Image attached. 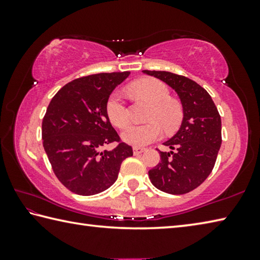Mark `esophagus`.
I'll return each mask as SVG.
<instances>
[{
    "instance_id": "34e87169",
    "label": "esophagus",
    "mask_w": 260,
    "mask_h": 260,
    "mask_svg": "<svg viewBox=\"0 0 260 260\" xmlns=\"http://www.w3.org/2000/svg\"><path fill=\"white\" fill-rule=\"evenodd\" d=\"M144 151H146V149L144 148H134L133 149V152H134V155H141V153H143Z\"/></svg>"
}]
</instances>
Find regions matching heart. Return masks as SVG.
<instances>
[{"mask_svg": "<svg viewBox=\"0 0 260 260\" xmlns=\"http://www.w3.org/2000/svg\"><path fill=\"white\" fill-rule=\"evenodd\" d=\"M128 90L135 98L146 101L151 105L146 125H132L122 132L121 138L126 143L133 147H144L160 138L161 127L166 131H173L179 126L182 118L180 104L171 99L169 88L159 80L146 78L128 87ZM109 120L118 128H124L129 122V113L119 91L110 94L105 104Z\"/></svg>", "mask_w": 260, "mask_h": 260, "instance_id": "heart-1", "label": "heart"}]
</instances>
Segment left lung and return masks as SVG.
Returning <instances> with one entry per match:
<instances>
[{"label": "left lung", "instance_id": "obj_1", "mask_svg": "<svg viewBox=\"0 0 260 260\" xmlns=\"http://www.w3.org/2000/svg\"><path fill=\"white\" fill-rule=\"evenodd\" d=\"M142 72L174 89L183 112L179 131L164 142L171 151H159L160 160L149 171V179L164 192L187 193L212 172L221 146V118L208 91L191 79L166 71Z\"/></svg>", "mask_w": 260, "mask_h": 260}]
</instances>
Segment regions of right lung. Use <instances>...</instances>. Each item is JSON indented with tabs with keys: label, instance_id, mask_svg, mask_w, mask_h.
Instances as JSON below:
<instances>
[{
	"label": "right lung",
	"instance_id": "obj_1",
	"mask_svg": "<svg viewBox=\"0 0 260 260\" xmlns=\"http://www.w3.org/2000/svg\"><path fill=\"white\" fill-rule=\"evenodd\" d=\"M131 72L99 73L69 82L52 98L42 121L43 148L52 171L69 190L90 196L116 182L120 165L133 156L120 142L105 104L114 88ZM119 142L112 151L105 144Z\"/></svg>",
	"mask_w": 260,
	"mask_h": 260
}]
</instances>
